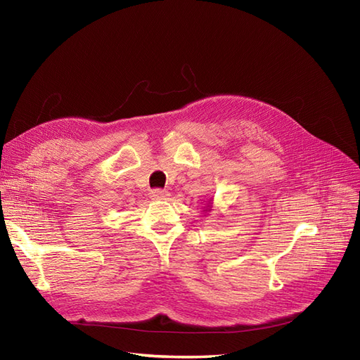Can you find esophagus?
<instances>
[{
  "label": "esophagus",
  "instance_id": "esophagus-1",
  "mask_svg": "<svg viewBox=\"0 0 360 360\" xmlns=\"http://www.w3.org/2000/svg\"><path fill=\"white\" fill-rule=\"evenodd\" d=\"M168 191L165 189H153L150 192V197L155 198V200H165L168 197Z\"/></svg>",
  "mask_w": 360,
  "mask_h": 360
}]
</instances>
